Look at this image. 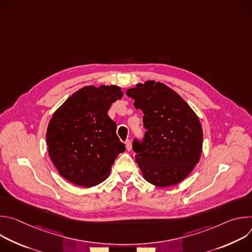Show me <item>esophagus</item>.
I'll use <instances>...</instances> for the list:
<instances>
[{"mask_svg":"<svg viewBox=\"0 0 252 252\" xmlns=\"http://www.w3.org/2000/svg\"><path fill=\"white\" fill-rule=\"evenodd\" d=\"M126 151H130L131 150V141L129 139L126 140Z\"/></svg>","mask_w":252,"mask_h":252,"instance_id":"obj_1","label":"esophagus"}]
</instances>
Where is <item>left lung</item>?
<instances>
[{
	"mask_svg": "<svg viewBox=\"0 0 252 252\" xmlns=\"http://www.w3.org/2000/svg\"><path fill=\"white\" fill-rule=\"evenodd\" d=\"M126 94L145 115V138L132 143L143 177L158 188L183 182L201 155L203 134L198 117L181 95L159 82L137 84Z\"/></svg>",
	"mask_w": 252,
	"mask_h": 252,
	"instance_id": "8db88e82",
	"label": "left lung"
}]
</instances>
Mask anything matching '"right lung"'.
Instances as JSON below:
<instances>
[{
  "mask_svg": "<svg viewBox=\"0 0 252 252\" xmlns=\"http://www.w3.org/2000/svg\"><path fill=\"white\" fill-rule=\"evenodd\" d=\"M124 94L118 86L84 87L54 113L47 130L49 156L69 183L91 188L102 183L116 158L126 151L117 124L107 115Z\"/></svg>",
  "mask_w": 252,
  "mask_h": 252,
  "instance_id": "obj_1",
  "label": "right lung"
}]
</instances>
